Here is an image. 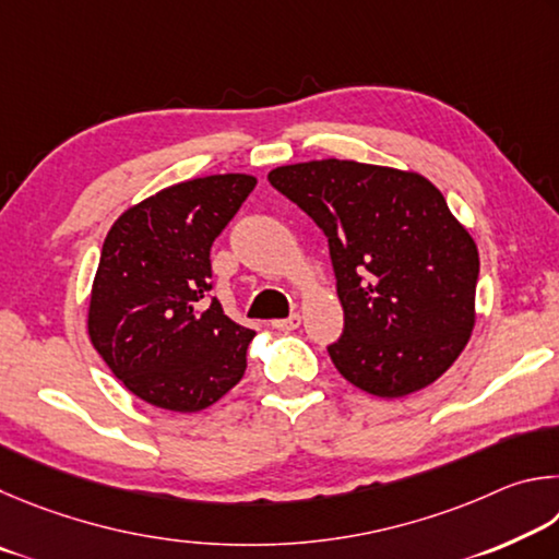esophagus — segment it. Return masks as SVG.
Masks as SVG:
<instances>
[{
    "label": "esophagus",
    "mask_w": 559,
    "mask_h": 559,
    "mask_svg": "<svg viewBox=\"0 0 559 559\" xmlns=\"http://www.w3.org/2000/svg\"><path fill=\"white\" fill-rule=\"evenodd\" d=\"M299 324H301V317H299V314H292V317H287V319H274V321H272V326L277 329V331H285V334H289V331L299 329Z\"/></svg>",
    "instance_id": "1"
}]
</instances>
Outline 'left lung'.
Wrapping results in <instances>:
<instances>
[{
    "label": "left lung",
    "instance_id": "8db88e82",
    "mask_svg": "<svg viewBox=\"0 0 559 559\" xmlns=\"http://www.w3.org/2000/svg\"><path fill=\"white\" fill-rule=\"evenodd\" d=\"M270 183L329 240L344 334L329 356L348 383L403 397L444 373L474 329L478 250L425 176L360 162L280 166Z\"/></svg>",
    "mask_w": 559,
    "mask_h": 559
}]
</instances>
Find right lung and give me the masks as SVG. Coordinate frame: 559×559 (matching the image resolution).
Returning a JSON list of instances; mask_svg holds the SVG:
<instances>
[{
	"label": "right lung",
	"mask_w": 559,
	"mask_h": 559,
	"mask_svg": "<svg viewBox=\"0 0 559 559\" xmlns=\"http://www.w3.org/2000/svg\"><path fill=\"white\" fill-rule=\"evenodd\" d=\"M218 174L132 205L107 233L87 334L124 388L154 407L199 413L245 373L252 329L211 295V245L254 189Z\"/></svg>",
	"instance_id": "1"
}]
</instances>
